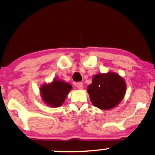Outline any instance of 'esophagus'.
<instances>
[{
	"label": "esophagus",
	"instance_id": "1",
	"mask_svg": "<svg viewBox=\"0 0 155 155\" xmlns=\"http://www.w3.org/2000/svg\"><path fill=\"white\" fill-rule=\"evenodd\" d=\"M76 86H77L78 88L79 89H82L84 88V84L82 82H78L77 84H76Z\"/></svg>",
	"mask_w": 155,
	"mask_h": 155
}]
</instances>
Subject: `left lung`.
<instances>
[{"label": "left lung", "mask_w": 155, "mask_h": 155, "mask_svg": "<svg viewBox=\"0 0 155 155\" xmlns=\"http://www.w3.org/2000/svg\"><path fill=\"white\" fill-rule=\"evenodd\" d=\"M87 90L94 106L101 110H108L114 108L123 100L126 84L121 76L108 72L95 75Z\"/></svg>", "instance_id": "1"}]
</instances>
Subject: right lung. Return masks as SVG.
<instances>
[{
  "label": "right lung",
  "mask_w": 155,
  "mask_h": 155,
  "mask_svg": "<svg viewBox=\"0 0 155 155\" xmlns=\"http://www.w3.org/2000/svg\"><path fill=\"white\" fill-rule=\"evenodd\" d=\"M71 88L72 86L69 84L55 79L50 84L41 86V96L46 104L54 108L59 107L64 102L67 94Z\"/></svg>",
  "instance_id": "obj_1"
}]
</instances>
